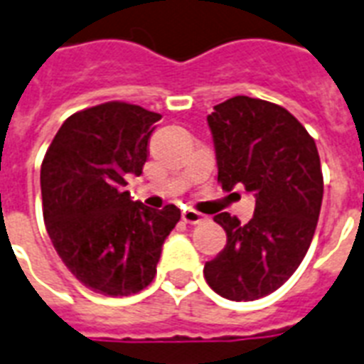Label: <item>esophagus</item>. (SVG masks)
<instances>
[{
    "instance_id": "1",
    "label": "esophagus",
    "mask_w": 364,
    "mask_h": 364,
    "mask_svg": "<svg viewBox=\"0 0 364 364\" xmlns=\"http://www.w3.org/2000/svg\"><path fill=\"white\" fill-rule=\"evenodd\" d=\"M183 221L188 223V225H200V223H204L205 217L202 213H198L196 210H185L183 211Z\"/></svg>"
}]
</instances>
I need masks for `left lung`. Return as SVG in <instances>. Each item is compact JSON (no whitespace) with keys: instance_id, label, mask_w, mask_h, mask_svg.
I'll list each match as a JSON object with an SVG mask.
<instances>
[{"instance_id":"obj_1","label":"left lung","mask_w":364,"mask_h":364,"mask_svg":"<svg viewBox=\"0 0 364 364\" xmlns=\"http://www.w3.org/2000/svg\"><path fill=\"white\" fill-rule=\"evenodd\" d=\"M223 191L243 185L255 194L247 225L215 215L227 245L205 262L204 277L228 300H257L279 289L310 247L323 200L316 141L285 107L234 96L208 115Z\"/></svg>"}]
</instances>
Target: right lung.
<instances>
[{"instance_id":"1","label":"right lung","mask_w":364,"mask_h":364,"mask_svg":"<svg viewBox=\"0 0 364 364\" xmlns=\"http://www.w3.org/2000/svg\"><path fill=\"white\" fill-rule=\"evenodd\" d=\"M162 117L126 102L77 111L60 126L41 164L43 219L68 270L94 293L128 296L154 279L162 243L181 219L173 204L134 202L154 122Z\"/></svg>"}]
</instances>
